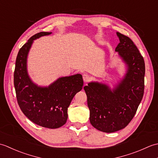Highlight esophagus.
Returning <instances> with one entry per match:
<instances>
[{
	"label": "esophagus",
	"mask_w": 158,
	"mask_h": 158,
	"mask_svg": "<svg viewBox=\"0 0 158 158\" xmlns=\"http://www.w3.org/2000/svg\"><path fill=\"white\" fill-rule=\"evenodd\" d=\"M83 81L85 82H88L90 80V76L88 75V74H83Z\"/></svg>",
	"instance_id": "1"
}]
</instances>
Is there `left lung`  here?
<instances>
[{"label": "left lung", "instance_id": "obj_1", "mask_svg": "<svg viewBox=\"0 0 158 158\" xmlns=\"http://www.w3.org/2000/svg\"><path fill=\"white\" fill-rule=\"evenodd\" d=\"M115 48L127 65L125 77L112 91L106 85L92 82L85 86L89 121L101 132L110 133L126 127L133 119L144 94L145 66L143 57L128 36L117 32Z\"/></svg>", "mask_w": 158, "mask_h": 158}]
</instances>
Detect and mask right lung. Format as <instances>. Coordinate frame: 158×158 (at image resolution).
I'll list each match as a JSON object with an SVG mask.
<instances>
[{"mask_svg":"<svg viewBox=\"0 0 158 158\" xmlns=\"http://www.w3.org/2000/svg\"><path fill=\"white\" fill-rule=\"evenodd\" d=\"M52 32H41L33 35L18 53L14 70V86L20 109L37 125L55 129L64 125L68 118V107L76 94L81 91L83 81L77 74L59 78L47 88L39 87L29 78L26 59L35 39Z\"/></svg>","mask_w":158,"mask_h":158,"instance_id":"1","label":"right lung"}]
</instances>
